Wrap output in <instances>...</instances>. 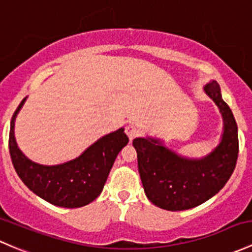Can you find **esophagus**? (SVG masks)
I'll use <instances>...</instances> for the list:
<instances>
[{"label":"esophagus","instance_id":"esophagus-1","mask_svg":"<svg viewBox=\"0 0 252 252\" xmlns=\"http://www.w3.org/2000/svg\"><path fill=\"white\" fill-rule=\"evenodd\" d=\"M126 133L131 141L134 137H136L137 135H139V129H137V126H134V124H128V126H126Z\"/></svg>","mask_w":252,"mask_h":252}]
</instances>
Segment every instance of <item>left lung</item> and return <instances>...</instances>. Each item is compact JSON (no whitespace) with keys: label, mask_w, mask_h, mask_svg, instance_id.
Masks as SVG:
<instances>
[{"label":"left lung","mask_w":252,"mask_h":252,"mask_svg":"<svg viewBox=\"0 0 252 252\" xmlns=\"http://www.w3.org/2000/svg\"><path fill=\"white\" fill-rule=\"evenodd\" d=\"M204 93L215 102L223 121L220 142L208 155L185 157L158 137L133 140L145 194L164 210H189L200 205L223 189L234 171L239 152L237 122L216 81L205 84Z\"/></svg>","instance_id":"obj_1"}]
</instances>
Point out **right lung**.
Instances as JSON below:
<instances>
[{"label": "right lung", "instance_id": "add662e5", "mask_svg": "<svg viewBox=\"0 0 252 252\" xmlns=\"http://www.w3.org/2000/svg\"><path fill=\"white\" fill-rule=\"evenodd\" d=\"M26 99L15 110L9 130V153L18 176L29 189L53 205L70 209L88 205L102 192L118 153L129 142L124 128L100 137L75 159L43 165L29 159L15 140V119Z\"/></svg>", "mask_w": 252, "mask_h": 252}]
</instances>
